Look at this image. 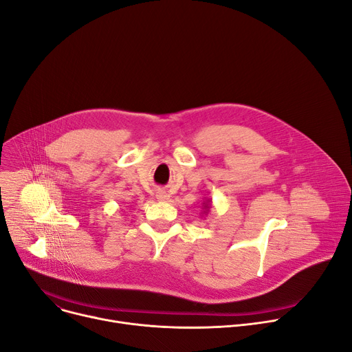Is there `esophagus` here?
<instances>
[{
    "label": "esophagus",
    "mask_w": 352,
    "mask_h": 352,
    "mask_svg": "<svg viewBox=\"0 0 352 352\" xmlns=\"http://www.w3.org/2000/svg\"><path fill=\"white\" fill-rule=\"evenodd\" d=\"M157 199H159L160 201H166V200L169 199V196H168L166 192H157Z\"/></svg>",
    "instance_id": "34e87169"
}]
</instances>
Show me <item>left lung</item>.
Instances as JSON below:
<instances>
[{
	"label": "left lung",
	"mask_w": 352,
	"mask_h": 352,
	"mask_svg": "<svg viewBox=\"0 0 352 352\" xmlns=\"http://www.w3.org/2000/svg\"><path fill=\"white\" fill-rule=\"evenodd\" d=\"M210 208H211V200L204 197V201H203V207H201V210H203V215H207V214H208V211H210Z\"/></svg>",
	"instance_id": "left-lung-1"
}]
</instances>
